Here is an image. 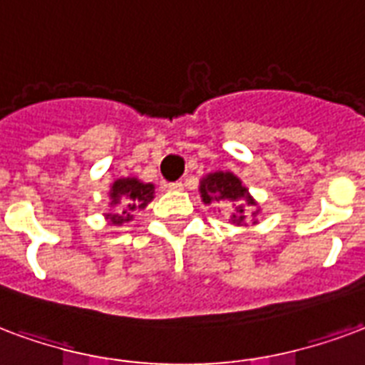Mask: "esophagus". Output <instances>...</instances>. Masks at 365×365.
<instances>
[{"label":"esophagus","mask_w":365,"mask_h":365,"mask_svg":"<svg viewBox=\"0 0 365 365\" xmlns=\"http://www.w3.org/2000/svg\"><path fill=\"white\" fill-rule=\"evenodd\" d=\"M166 190H168V191H182L183 183L182 182H170V183H166Z\"/></svg>","instance_id":"34e87169"}]
</instances>
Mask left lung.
I'll return each instance as SVG.
<instances>
[{"mask_svg": "<svg viewBox=\"0 0 365 365\" xmlns=\"http://www.w3.org/2000/svg\"><path fill=\"white\" fill-rule=\"evenodd\" d=\"M201 197L205 203H232L234 210L230 215V222L236 226H245L250 220L251 212L237 201H247V205H255L253 199L247 195L242 182L230 172H215L209 174L201 182Z\"/></svg>", "mask_w": 365, "mask_h": 365, "instance_id": "1", "label": "left lung"}]
</instances>
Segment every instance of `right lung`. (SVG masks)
Listing matches in <instances>:
<instances>
[{"mask_svg":"<svg viewBox=\"0 0 365 365\" xmlns=\"http://www.w3.org/2000/svg\"><path fill=\"white\" fill-rule=\"evenodd\" d=\"M153 193H155L153 183H141L135 178L118 180L110 190L112 205H118V207L114 212H108L106 217L112 224L129 222L133 218V210L147 207L148 201L153 199Z\"/></svg>","mask_w":365,"mask_h":365,"instance_id":"add662e5","label":"right lung"}]
</instances>
